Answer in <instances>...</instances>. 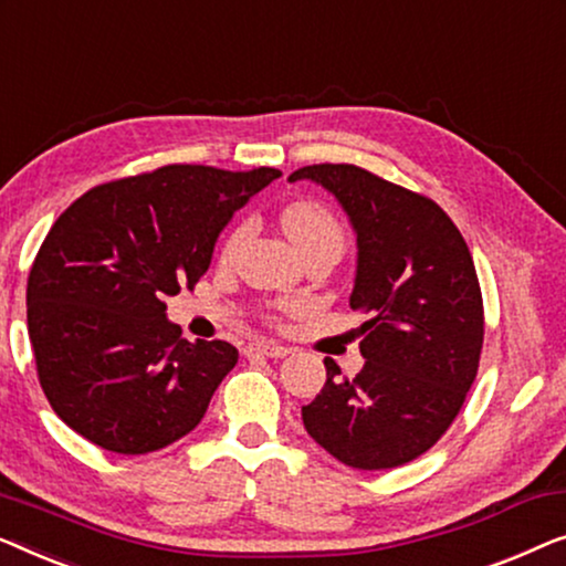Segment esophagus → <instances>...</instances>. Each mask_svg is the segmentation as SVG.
Returning a JSON list of instances; mask_svg holds the SVG:
<instances>
[{"mask_svg":"<svg viewBox=\"0 0 566 566\" xmlns=\"http://www.w3.org/2000/svg\"><path fill=\"white\" fill-rule=\"evenodd\" d=\"M286 354H290V348L282 344H274V340H256V344L245 346V356H269V359H282Z\"/></svg>","mask_w":566,"mask_h":566,"instance_id":"esophagus-1","label":"esophagus"}]
</instances>
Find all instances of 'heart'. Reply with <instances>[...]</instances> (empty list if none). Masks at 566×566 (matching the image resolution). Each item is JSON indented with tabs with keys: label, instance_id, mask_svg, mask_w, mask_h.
<instances>
[{
	"label": "heart",
	"instance_id": "heart-1",
	"mask_svg": "<svg viewBox=\"0 0 566 566\" xmlns=\"http://www.w3.org/2000/svg\"><path fill=\"white\" fill-rule=\"evenodd\" d=\"M282 228L290 241L297 245L313 241V238H321V235H340V226L338 220L333 218V214L325 210L323 205L317 202H292L284 207L282 212ZM245 235H249V222H241V226L233 228V233L228 235L226 241V253H233L238 245L245 241Z\"/></svg>",
	"mask_w": 566,
	"mask_h": 566
}]
</instances>
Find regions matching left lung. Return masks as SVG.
I'll list each match as a JSON object with an SVG mask.
<instances>
[{
  "instance_id": "obj_1",
  "label": "left lung",
  "mask_w": 566,
  "mask_h": 566,
  "mask_svg": "<svg viewBox=\"0 0 566 566\" xmlns=\"http://www.w3.org/2000/svg\"><path fill=\"white\" fill-rule=\"evenodd\" d=\"M297 179L323 185L352 220V307L369 315L361 371L348 379L325 359L328 379L302 423L346 467H402L449 431L476 377L484 307L472 253L433 200L361 166H302Z\"/></svg>"
}]
</instances>
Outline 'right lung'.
<instances>
[{
    "label": "right lung",
    "instance_id": "right-lung-1",
    "mask_svg": "<svg viewBox=\"0 0 566 566\" xmlns=\"http://www.w3.org/2000/svg\"><path fill=\"white\" fill-rule=\"evenodd\" d=\"M276 177L169 164L92 187L61 212L28 276V333L63 423L130 457L195 431L238 352L179 338L164 300L195 290L220 230Z\"/></svg>",
    "mask_w": 566,
    "mask_h": 566
}]
</instances>
